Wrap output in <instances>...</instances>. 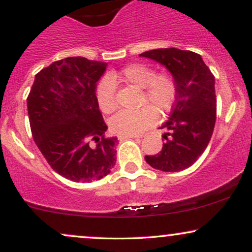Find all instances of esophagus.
Here are the masks:
<instances>
[{
    "mask_svg": "<svg viewBox=\"0 0 252 252\" xmlns=\"http://www.w3.org/2000/svg\"><path fill=\"white\" fill-rule=\"evenodd\" d=\"M138 136H128V135H120L118 136V140L120 141H124L126 140V138H137Z\"/></svg>",
    "mask_w": 252,
    "mask_h": 252,
    "instance_id": "34e87169",
    "label": "esophagus"
}]
</instances>
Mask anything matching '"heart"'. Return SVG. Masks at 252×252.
I'll use <instances>...</instances> for the list:
<instances>
[{"mask_svg":"<svg viewBox=\"0 0 252 252\" xmlns=\"http://www.w3.org/2000/svg\"><path fill=\"white\" fill-rule=\"evenodd\" d=\"M124 82L142 90L141 104L148 106L137 110H121L110 120V128L115 134L136 136L143 132L154 121L172 108L175 98V84L166 73L155 74L153 68L142 63H134L118 73H110L97 84L94 96L99 109L110 114L116 109L115 84Z\"/></svg>","mask_w":252,"mask_h":252,"instance_id":"b5f03b06","label":"heart"}]
</instances>
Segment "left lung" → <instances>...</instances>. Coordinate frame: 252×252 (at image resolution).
Wrapping results in <instances>:
<instances>
[{
    "instance_id": "8db88e82",
    "label": "left lung",
    "mask_w": 252,
    "mask_h": 252,
    "mask_svg": "<svg viewBox=\"0 0 252 252\" xmlns=\"http://www.w3.org/2000/svg\"><path fill=\"white\" fill-rule=\"evenodd\" d=\"M140 57L161 63L175 84V104L168 121L160 126L168 130L162 135L166 140L162 150L144 158L155 169L180 172L198 160L212 136L217 108L215 77L194 52L158 48Z\"/></svg>"
}]
</instances>
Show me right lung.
Returning a JSON list of instances; mask_svg holds the SVG:
<instances>
[{"label":"right lung","instance_id":"add662e5","mask_svg":"<svg viewBox=\"0 0 252 252\" xmlns=\"http://www.w3.org/2000/svg\"><path fill=\"white\" fill-rule=\"evenodd\" d=\"M106 66L83 57L54 62L36 74L28 94L37 148L53 170L71 181L100 180L116 162L118 140L105 136L108 126L94 96Z\"/></svg>","mask_w":252,"mask_h":252}]
</instances>
